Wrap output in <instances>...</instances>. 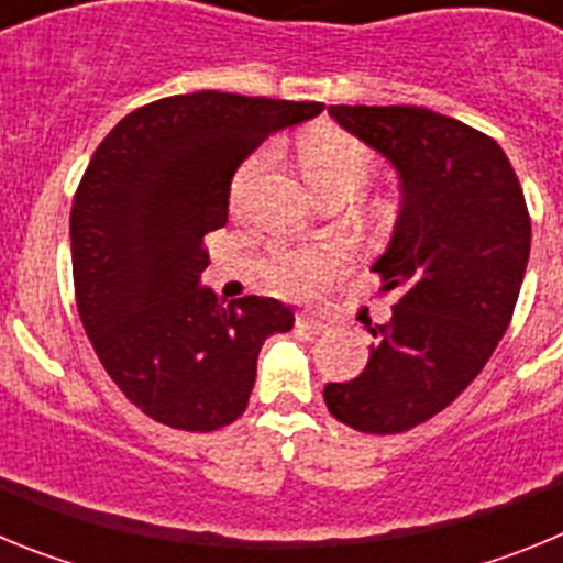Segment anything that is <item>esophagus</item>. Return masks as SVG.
I'll return each instance as SVG.
<instances>
[{
  "mask_svg": "<svg viewBox=\"0 0 563 563\" xmlns=\"http://www.w3.org/2000/svg\"><path fill=\"white\" fill-rule=\"evenodd\" d=\"M296 330L307 332V335H321V332L330 330V324H327V321H321V318H316V316H298L296 318Z\"/></svg>",
  "mask_w": 563,
  "mask_h": 563,
  "instance_id": "1",
  "label": "esophagus"
}]
</instances>
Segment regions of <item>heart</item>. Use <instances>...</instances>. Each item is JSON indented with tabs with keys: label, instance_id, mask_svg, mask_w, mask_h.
Returning <instances> with one entry per match:
<instances>
[{
	"label": "heart",
	"instance_id": "obj_1",
	"mask_svg": "<svg viewBox=\"0 0 563 563\" xmlns=\"http://www.w3.org/2000/svg\"><path fill=\"white\" fill-rule=\"evenodd\" d=\"M273 161L271 148H258L236 168L231 180V206L245 208L253 188L262 180ZM298 161L305 168L307 180L318 194L346 188L355 191L375 168V154L355 134L335 126H318L305 141L298 143ZM343 253L338 247H292V251H273L265 265V276L276 290L287 296H307L318 290L341 267Z\"/></svg>",
	"mask_w": 563,
	"mask_h": 563
}]
</instances>
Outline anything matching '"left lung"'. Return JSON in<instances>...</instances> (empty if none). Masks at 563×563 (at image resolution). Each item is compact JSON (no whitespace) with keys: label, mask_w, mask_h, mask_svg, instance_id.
Returning a JSON list of instances; mask_svg holds the SVG:
<instances>
[{"label":"left lung","mask_w":563,"mask_h":563,"mask_svg":"<svg viewBox=\"0 0 563 563\" xmlns=\"http://www.w3.org/2000/svg\"><path fill=\"white\" fill-rule=\"evenodd\" d=\"M400 174L395 233L372 271L397 305L366 324L372 355L327 383L330 415L366 434H397L440 415L494 355L516 310L530 213L499 143L422 107H330Z\"/></svg>","instance_id":"left-lung-1"}]
</instances>
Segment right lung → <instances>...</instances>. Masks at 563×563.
<instances>
[{
	"label": "right lung",
	"mask_w": 563,
	"mask_h": 563,
	"mask_svg": "<svg viewBox=\"0 0 563 563\" xmlns=\"http://www.w3.org/2000/svg\"><path fill=\"white\" fill-rule=\"evenodd\" d=\"M324 103L202 89L146 103L96 148L69 213L81 324L129 400L180 431H217L247 409L256 357L292 330L276 298L225 307L200 285L206 233L228 222L239 163Z\"/></svg>",
	"instance_id": "1"
}]
</instances>
